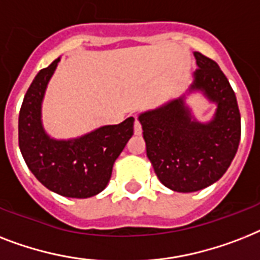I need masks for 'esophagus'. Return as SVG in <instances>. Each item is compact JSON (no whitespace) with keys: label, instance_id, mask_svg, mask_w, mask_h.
I'll use <instances>...</instances> for the list:
<instances>
[{"label":"esophagus","instance_id":"esophagus-1","mask_svg":"<svg viewBox=\"0 0 260 260\" xmlns=\"http://www.w3.org/2000/svg\"><path fill=\"white\" fill-rule=\"evenodd\" d=\"M141 132H143V131H141V125H140V123H139V120H135V135H141Z\"/></svg>","mask_w":260,"mask_h":260}]
</instances>
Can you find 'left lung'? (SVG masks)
Segmentation results:
<instances>
[{
    "label": "left lung",
    "instance_id": "1",
    "mask_svg": "<svg viewBox=\"0 0 260 260\" xmlns=\"http://www.w3.org/2000/svg\"><path fill=\"white\" fill-rule=\"evenodd\" d=\"M198 69L180 97L139 115L147 156L167 188L176 192L203 189L224 175L240 141L238 101L224 73L214 60L193 52ZM200 91L217 105L213 119L202 123L185 99Z\"/></svg>",
    "mask_w": 260,
    "mask_h": 260
}]
</instances>
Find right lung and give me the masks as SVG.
Masks as SVG:
<instances>
[{
	"label": "right lung",
	"mask_w": 260,
	"mask_h": 260,
	"mask_svg": "<svg viewBox=\"0 0 260 260\" xmlns=\"http://www.w3.org/2000/svg\"><path fill=\"white\" fill-rule=\"evenodd\" d=\"M60 57L37 73L21 105L18 144L27 168L48 189L86 199L108 185L116 159L134 135V117L75 139H54L42 125V101Z\"/></svg>",
	"instance_id": "right-lung-1"
}]
</instances>
